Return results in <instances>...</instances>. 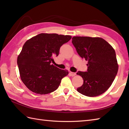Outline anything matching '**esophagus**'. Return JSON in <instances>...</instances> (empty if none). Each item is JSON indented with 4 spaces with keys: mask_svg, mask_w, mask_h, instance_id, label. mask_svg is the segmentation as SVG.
<instances>
[{
    "mask_svg": "<svg viewBox=\"0 0 129 129\" xmlns=\"http://www.w3.org/2000/svg\"><path fill=\"white\" fill-rule=\"evenodd\" d=\"M76 75V73H73V72H70V75L72 76H74Z\"/></svg>",
    "mask_w": 129,
    "mask_h": 129,
    "instance_id": "obj_1",
    "label": "esophagus"
}]
</instances>
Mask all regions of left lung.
Listing matches in <instances>:
<instances>
[{
  "instance_id": "obj_1",
  "label": "left lung",
  "mask_w": 129,
  "mask_h": 129,
  "mask_svg": "<svg viewBox=\"0 0 129 129\" xmlns=\"http://www.w3.org/2000/svg\"><path fill=\"white\" fill-rule=\"evenodd\" d=\"M72 43L80 57L88 62L86 72L76 73L84 80L77 91L90 97L103 94L111 85L118 71L115 50L101 38L74 37Z\"/></svg>"
}]
</instances>
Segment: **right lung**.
<instances>
[{
    "instance_id": "right-lung-1",
    "label": "right lung",
    "mask_w": 129,
    "mask_h": 129,
    "mask_svg": "<svg viewBox=\"0 0 129 129\" xmlns=\"http://www.w3.org/2000/svg\"><path fill=\"white\" fill-rule=\"evenodd\" d=\"M70 35L41 33L24 44L17 59L21 80L36 94H47L56 90L69 72L51 62L58 56L60 48L69 42Z\"/></svg>"
}]
</instances>
